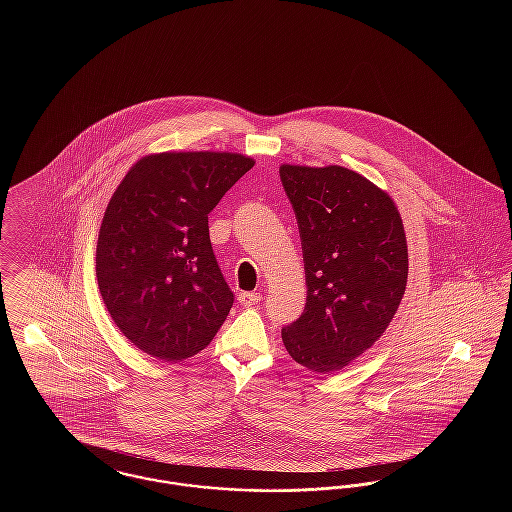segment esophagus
Returning <instances> with one entry per match:
<instances>
[{"mask_svg":"<svg viewBox=\"0 0 512 512\" xmlns=\"http://www.w3.org/2000/svg\"><path fill=\"white\" fill-rule=\"evenodd\" d=\"M240 303L244 305V307H251V305H257L261 299H263V295L257 292H244L240 293Z\"/></svg>","mask_w":512,"mask_h":512,"instance_id":"obj_1","label":"esophagus"}]
</instances>
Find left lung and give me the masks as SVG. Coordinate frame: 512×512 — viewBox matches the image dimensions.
<instances>
[{"mask_svg":"<svg viewBox=\"0 0 512 512\" xmlns=\"http://www.w3.org/2000/svg\"><path fill=\"white\" fill-rule=\"evenodd\" d=\"M299 226L307 303L282 328L293 361L336 372L386 332L409 274L403 220L390 195L359 172L282 165Z\"/></svg>","mask_w":512,"mask_h":512,"instance_id":"8db88e82","label":"left lung"}]
</instances>
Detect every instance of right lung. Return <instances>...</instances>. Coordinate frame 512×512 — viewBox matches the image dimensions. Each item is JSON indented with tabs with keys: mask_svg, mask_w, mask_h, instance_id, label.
<instances>
[{
	"mask_svg": "<svg viewBox=\"0 0 512 512\" xmlns=\"http://www.w3.org/2000/svg\"><path fill=\"white\" fill-rule=\"evenodd\" d=\"M255 165L240 153L165 151L140 159L99 228L96 274L122 334L176 363L205 349L228 317L230 292L209 238V213Z\"/></svg>",
	"mask_w": 512,
	"mask_h": 512,
	"instance_id": "1",
	"label": "right lung"
}]
</instances>
